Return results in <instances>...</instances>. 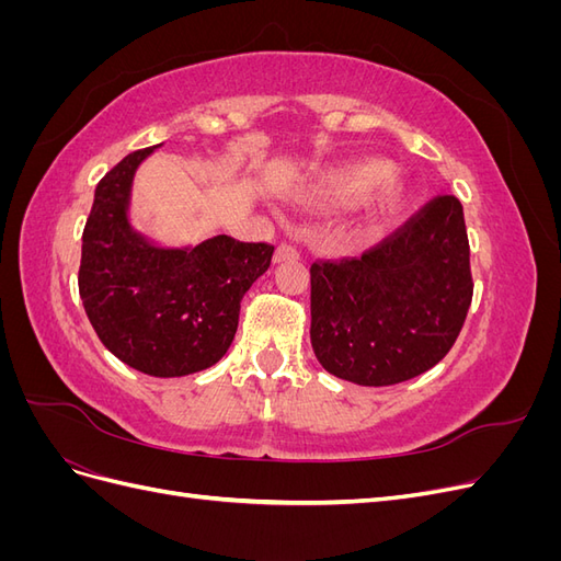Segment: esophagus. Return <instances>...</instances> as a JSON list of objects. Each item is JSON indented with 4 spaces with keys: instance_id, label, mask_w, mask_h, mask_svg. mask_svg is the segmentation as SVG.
<instances>
[{
    "instance_id": "obj_1",
    "label": "esophagus",
    "mask_w": 561,
    "mask_h": 561,
    "mask_svg": "<svg viewBox=\"0 0 561 561\" xmlns=\"http://www.w3.org/2000/svg\"><path fill=\"white\" fill-rule=\"evenodd\" d=\"M295 260H299V252H297L295 245L280 243V245L276 248V252H274V262H276V264H280V262H295Z\"/></svg>"
}]
</instances>
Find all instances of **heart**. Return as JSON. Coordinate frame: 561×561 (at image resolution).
<instances>
[{"label": "heart", "mask_w": 561, "mask_h": 561, "mask_svg": "<svg viewBox=\"0 0 561 561\" xmlns=\"http://www.w3.org/2000/svg\"><path fill=\"white\" fill-rule=\"evenodd\" d=\"M388 165L377 159L353 161L328 168L297 190L295 201L307 208L339 206L348 208L360 203L369 192L371 217L393 215L407 198V184L398 175H386Z\"/></svg>", "instance_id": "b5f03b06"}]
</instances>
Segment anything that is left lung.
I'll use <instances>...</instances> for the list:
<instances>
[{
    "label": "left lung",
    "mask_w": 561,
    "mask_h": 561,
    "mask_svg": "<svg viewBox=\"0 0 561 561\" xmlns=\"http://www.w3.org/2000/svg\"><path fill=\"white\" fill-rule=\"evenodd\" d=\"M470 301L463 206L437 196L363 257L311 264V346L339 379L393 386L445 358Z\"/></svg>",
    "instance_id": "obj_1"
}]
</instances>
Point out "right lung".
Masks as SVG:
<instances>
[{"label":"right lung","instance_id":"right-lung-1","mask_svg":"<svg viewBox=\"0 0 561 561\" xmlns=\"http://www.w3.org/2000/svg\"><path fill=\"white\" fill-rule=\"evenodd\" d=\"M138 149L98 182L81 236L79 295L100 342L149 377L213 367L233 342L241 299L274 257V245L213 236L163 248L133 229L130 190Z\"/></svg>","mask_w":561,"mask_h":561}]
</instances>
